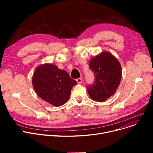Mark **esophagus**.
Wrapping results in <instances>:
<instances>
[{
  "label": "esophagus",
  "instance_id": "obj_1",
  "mask_svg": "<svg viewBox=\"0 0 153 153\" xmlns=\"http://www.w3.org/2000/svg\"><path fill=\"white\" fill-rule=\"evenodd\" d=\"M76 81L78 84H81L82 82V79L81 78H78L76 79Z\"/></svg>",
  "mask_w": 153,
  "mask_h": 153
}]
</instances>
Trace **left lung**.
Instances as JSON below:
<instances>
[{
  "label": "left lung",
  "mask_w": 153,
  "mask_h": 153,
  "mask_svg": "<svg viewBox=\"0 0 153 153\" xmlns=\"http://www.w3.org/2000/svg\"><path fill=\"white\" fill-rule=\"evenodd\" d=\"M89 67L95 74V82L87 87L93 100L105 102L113 95L120 83L122 67L118 60L108 51H103L89 61Z\"/></svg>",
  "instance_id": "8db88e82"
}]
</instances>
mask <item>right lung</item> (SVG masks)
Wrapping results in <instances>:
<instances>
[{
    "mask_svg": "<svg viewBox=\"0 0 153 153\" xmlns=\"http://www.w3.org/2000/svg\"><path fill=\"white\" fill-rule=\"evenodd\" d=\"M32 84L39 97L55 107L69 100L72 87L77 82L68 72L54 64L46 63L38 66L32 77Z\"/></svg>",
    "mask_w": 153,
    "mask_h": 153,
    "instance_id": "1",
    "label": "right lung"
}]
</instances>
